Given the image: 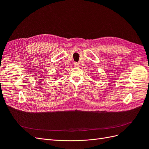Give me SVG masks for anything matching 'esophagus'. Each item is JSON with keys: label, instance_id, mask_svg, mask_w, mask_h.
Masks as SVG:
<instances>
[{"label": "esophagus", "instance_id": "esophagus-1", "mask_svg": "<svg viewBox=\"0 0 149 149\" xmlns=\"http://www.w3.org/2000/svg\"><path fill=\"white\" fill-rule=\"evenodd\" d=\"M73 65H74V68H78L79 67V63H76V62L74 63Z\"/></svg>", "mask_w": 149, "mask_h": 149}]
</instances>
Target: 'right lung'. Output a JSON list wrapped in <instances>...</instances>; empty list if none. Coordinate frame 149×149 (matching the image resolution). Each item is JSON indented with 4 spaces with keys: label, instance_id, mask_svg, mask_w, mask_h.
I'll list each match as a JSON object with an SVG mask.
<instances>
[{
    "label": "right lung",
    "instance_id": "obj_1",
    "mask_svg": "<svg viewBox=\"0 0 149 149\" xmlns=\"http://www.w3.org/2000/svg\"><path fill=\"white\" fill-rule=\"evenodd\" d=\"M55 79H56V78H55Z\"/></svg>",
    "mask_w": 149,
    "mask_h": 149
}]
</instances>
